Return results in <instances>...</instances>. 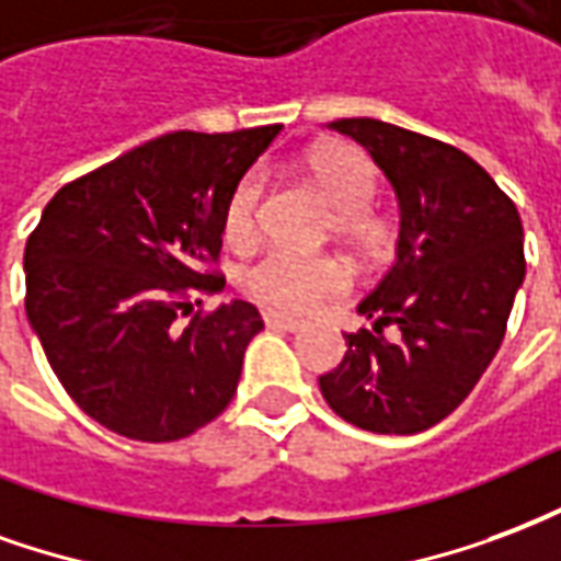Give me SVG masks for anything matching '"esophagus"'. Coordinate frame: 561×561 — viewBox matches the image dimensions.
Masks as SVG:
<instances>
[{
    "mask_svg": "<svg viewBox=\"0 0 561 561\" xmlns=\"http://www.w3.org/2000/svg\"><path fill=\"white\" fill-rule=\"evenodd\" d=\"M263 320L268 329L277 331H301L305 329V320H296V317H286V313H277V310H265Z\"/></svg>",
    "mask_w": 561,
    "mask_h": 561,
    "instance_id": "obj_1",
    "label": "esophagus"
}]
</instances>
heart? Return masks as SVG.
Masks as SVG:
<instances>
[{
	"label": "heart",
	"mask_w": 561,
	"mask_h": 561,
	"mask_svg": "<svg viewBox=\"0 0 561 561\" xmlns=\"http://www.w3.org/2000/svg\"><path fill=\"white\" fill-rule=\"evenodd\" d=\"M308 173L331 208L337 211V232L365 256H386L394 248L398 230L386 211L374 206L379 179L374 163L353 146H325L308 158ZM265 175L248 170L227 196L224 206V239L236 251L260 239ZM244 293L265 308L286 313H310L329 298L353 289V268L341 256H308V253L272 248L241 277Z\"/></svg>",
	"instance_id": "heart-1"
}]
</instances>
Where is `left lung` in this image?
Listing matches in <instances>:
<instances>
[{
  "label": "left lung",
  "instance_id": "left-lung-1",
  "mask_svg": "<svg viewBox=\"0 0 561 561\" xmlns=\"http://www.w3.org/2000/svg\"><path fill=\"white\" fill-rule=\"evenodd\" d=\"M329 128L362 142L400 199L398 263L358 313L374 331L346 337L320 391L343 421L410 436L451 415L505 337L526 275L517 206L466 151L379 118ZM398 324L401 341L381 329Z\"/></svg>",
  "mask_w": 561,
  "mask_h": 561
}]
</instances>
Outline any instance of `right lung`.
I'll use <instances>...</instances> for the list:
<instances>
[{
    "label": "right lung",
    "instance_id": "right-lung-1",
    "mask_svg": "<svg viewBox=\"0 0 561 561\" xmlns=\"http://www.w3.org/2000/svg\"><path fill=\"white\" fill-rule=\"evenodd\" d=\"M277 134L173 130L44 208L23 253L26 317L65 391L107 431L173 443L230 407L263 317L248 301L194 313V301L224 286L227 196Z\"/></svg>",
    "mask_w": 561,
    "mask_h": 561
}]
</instances>
